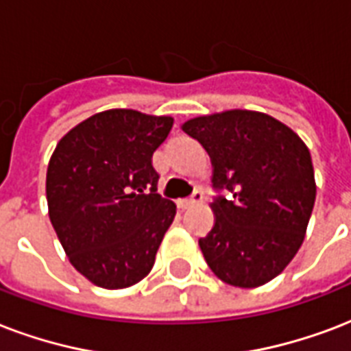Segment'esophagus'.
I'll return each instance as SVG.
<instances>
[{
  "instance_id": "34e87169",
  "label": "esophagus",
  "mask_w": 351,
  "mask_h": 351,
  "mask_svg": "<svg viewBox=\"0 0 351 351\" xmlns=\"http://www.w3.org/2000/svg\"><path fill=\"white\" fill-rule=\"evenodd\" d=\"M202 199H204V193L200 189H195V193L189 199H182L178 204H180V208H191V206L202 202Z\"/></svg>"
}]
</instances>
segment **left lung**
<instances>
[{
  "label": "left lung",
  "instance_id": "obj_1",
  "mask_svg": "<svg viewBox=\"0 0 351 351\" xmlns=\"http://www.w3.org/2000/svg\"><path fill=\"white\" fill-rule=\"evenodd\" d=\"M182 130L210 154L215 224L199 247L213 274L259 287L291 263L306 237L317 184L309 149L287 125L252 110L193 117Z\"/></svg>",
  "mask_w": 351,
  "mask_h": 351
}]
</instances>
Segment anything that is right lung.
Returning a JSON list of instances; mask_svg holds the SVG:
<instances>
[{"label": "right lung", "mask_w": 351, "mask_h": 351, "mask_svg": "<svg viewBox=\"0 0 351 351\" xmlns=\"http://www.w3.org/2000/svg\"><path fill=\"white\" fill-rule=\"evenodd\" d=\"M173 117L114 108L69 130L47 165L53 228L71 265L103 289H125L151 272L176 204L158 195L152 152Z\"/></svg>", "instance_id": "obj_1"}]
</instances>
